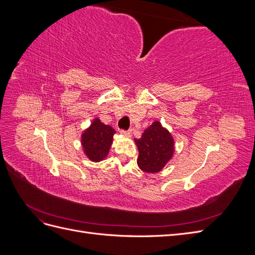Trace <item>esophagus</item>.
I'll use <instances>...</instances> for the list:
<instances>
[{
	"label": "esophagus",
	"instance_id": "34e87169",
	"mask_svg": "<svg viewBox=\"0 0 255 255\" xmlns=\"http://www.w3.org/2000/svg\"><path fill=\"white\" fill-rule=\"evenodd\" d=\"M120 133L123 134V135H126V136H130V135H132V129H127V130L121 129Z\"/></svg>",
	"mask_w": 255,
	"mask_h": 255
}]
</instances>
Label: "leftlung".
I'll list each match as a JSON object with an SVG mask.
<instances>
[{"instance_id": "8db88e82", "label": "left lung", "mask_w": 255, "mask_h": 255, "mask_svg": "<svg viewBox=\"0 0 255 255\" xmlns=\"http://www.w3.org/2000/svg\"><path fill=\"white\" fill-rule=\"evenodd\" d=\"M139 155L137 164L142 171L156 173L171 159L174 140L168 129L155 121L144 129L139 139H135Z\"/></svg>"}]
</instances>
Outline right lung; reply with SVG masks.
Instances as JSON below:
<instances>
[{"instance_id": "add662e5", "label": "right lung", "mask_w": 255, "mask_h": 255, "mask_svg": "<svg viewBox=\"0 0 255 255\" xmlns=\"http://www.w3.org/2000/svg\"><path fill=\"white\" fill-rule=\"evenodd\" d=\"M115 129L96 118L82 134V145L86 156L92 161L103 160L110 152Z\"/></svg>"}]
</instances>
